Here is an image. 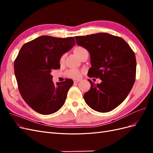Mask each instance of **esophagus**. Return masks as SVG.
Returning a JSON list of instances; mask_svg holds the SVG:
<instances>
[{
  "instance_id": "obj_1",
  "label": "esophagus",
  "mask_w": 153,
  "mask_h": 153,
  "mask_svg": "<svg viewBox=\"0 0 153 153\" xmlns=\"http://www.w3.org/2000/svg\"><path fill=\"white\" fill-rule=\"evenodd\" d=\"M81 80H82L81 79H74L73 80V81H74V82H75V83H78V82H80Z\"/></svg>"
}]
</instances>
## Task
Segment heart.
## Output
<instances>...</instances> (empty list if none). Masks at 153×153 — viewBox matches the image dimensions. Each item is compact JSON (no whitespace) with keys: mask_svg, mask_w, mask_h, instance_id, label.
<instances>
[{"mask_svg":"<svg viewBox=\"0 0 153 153\" xmlns=\"http://www.w3.org/2000/svg\"><path fill=\"white\" fill-rule=\"evenodd\" d=\"M86 50H87L84 47H76L75 49H74V52H75V53L77 55L78 57H80V55L83 53V52H85V51H86ZM64 59H65V55H63L61 57L60 61H61V62H63ZM66 74L69 77L78 78L80 76V71L77 69H69V71H68Z\"/></svg>","mask_w":153,"mask_h":153,"instance_id":"1","label":"heart"}]
</instances>
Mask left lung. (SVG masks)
<instances>
[{
  "instance_id": "8db88e82",
  "label": "left lung",
  "mask_w": 153,
  "mask_h": 153,
  "mask_svg": "<svg viewBox=\"0 0 153 153\" xmlns=\"http://www.w3.org/2000/svg\"><path fill=\"white\" fill-rule=\"evenodd\" d=\"M76 44L90 54L91 68L87 75L100 78L84 94L87 105L99 112L114 110L126 98L135 81V53L123 38L104 32L75 36Z\"/></svg>"
}]
</instances>
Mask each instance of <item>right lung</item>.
<instances>
[{
    "label": "right lung",
    "mask_w": 153,
    "mask_h": 153,
    "mask_svg": "<svg viewBox=\"0 0 153 153\" xmlns=\"http://www.w3.org/2000/svg\"><path fill=\"white\" fill-rule=\"evenodd\" d=\"M75 45L73 37L61 38L41 36L24 44L14 63L20 93L30 107L43 115L61 108L66 99L71 79L52 81V69H59L60 59Z\"/></svg>",
    "instance_id": "right-lung-1"
}]
</instances>
